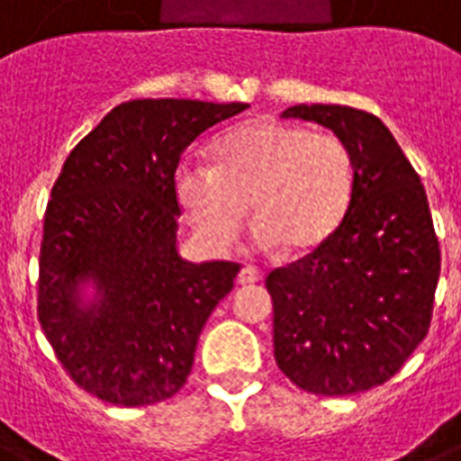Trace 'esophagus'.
<instances>
[{
    "label": "esophagus",
    "mask_w": 461,
    "mask_h": 461,
    "mask_svg": "<svg viewBox=\"0 0 461 461\" xmlns=\"http://www.w3.org/2000/svg\"><path fill=\"white\" fill-rule=\"evenodd\" d=\"M260 279H263V272L256 267H243L237 276V282L241 284V286H246V284H258Z\"/></svg>",
    "instance_id": "34e87169"
}]
</instances>
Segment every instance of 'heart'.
Returning a JSON list of instances; mask_svg holds the SVG:
<instances>
[{"mask_svg":"<svg viewBox=\"0 0 461 461\" xmlns=\"http://www.w3.org/2000/svg\"><path fill=\"white\" fill-rule=\"evenodd\" d=\"M175 189L211 250H224L253 212L258 249L310 253L329 241L355 192V160L339 134L256 118L215 144V163L186 156Z\"/></svg>","mask_w":461,"mask_h":461,"instance_id":"1","label":"heart"}]
</instances>
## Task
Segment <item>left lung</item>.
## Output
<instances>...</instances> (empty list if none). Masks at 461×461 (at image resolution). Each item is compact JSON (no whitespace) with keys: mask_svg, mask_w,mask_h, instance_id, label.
I'll return each mask as SVG.
<instances>
[{"mask_svg":"<svg viewBox=\"0 0 461 461\" xmlns=\"http://www.w3.org/2000/svg\"><path fill=\"white\" fill-rule=\"evenodd\" d=\"M282 115L329 127L346 141L355 192L329 241L267 275L275 360L308 393L369 391L429 334L440 275L429 198L376 115L336 104H301Z\"/></svg>","mask_w":461,"mask_h":461,"instance_id":"1","label":"left lung"}]
</instances>
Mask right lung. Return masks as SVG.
Returning <instances> with one entry per match:
<instances>
[{"instance_id": "obj_1", "label": "right lung", "mask_w": 461, "mask_h": 461, "mask_svg": "<svg viewBox=\"0 0 461 461\" xmlns=\"http://www.w3.org/2000/svg\"><path fill=\"white\" fill-rule=\"evenodd\" d=\"M249 104L134 99L75 146L44 212L37 317L70 379L111 405L172 398L237 263L177 253L175 170L186 146ZM92 285V299L81 294Z\"/></svg>"}]
</instances>
